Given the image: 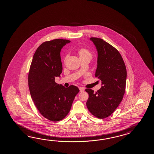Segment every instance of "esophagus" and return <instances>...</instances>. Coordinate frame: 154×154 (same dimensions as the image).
Masks as SVG:
<instances>
[{"mask_svg":"<svg viewBox=\"0 0 154 154\" xmlns=\"http://www.w3.org/2000/svg\"><path fill=\"white\" fill-rule=\"evenodd\" d=\"M79 90H80V92H82V91H84V89L82 87H79Z\"/></svg>","mask_w":154,"mask_h":154,"instance_id":"1","label":"esophagus"}]
</instances>
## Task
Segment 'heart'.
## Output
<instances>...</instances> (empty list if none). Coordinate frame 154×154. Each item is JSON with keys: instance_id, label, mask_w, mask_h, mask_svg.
Wrapping results in <instances>:
<instances>
[{"instance_id": "obj_1", "label": "heart", "mask_w": 154, "mask_h": 154, "mask_svg": "<svg viewBox=\"0 0 154 154\" xmlns=\"http://www.w3.org/2000/svg\"><path fill=\"white\" fill-rule=\"evenodd\" d=\"M78 53H79L80 57H89L90 59H91L93 57L92 53L90 50L87 49L86 48H80L78 50Z\"/></svg>"}]
</instances>
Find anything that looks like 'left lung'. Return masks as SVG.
Returning <instances> with one entry per match:
<instances>
[{
  "instance_id": "1",
  "label": "left lung",
  "mask_w": 154,
  "mask_h": 154,
  "mask_svg": "<svg viewBox=\"0 0 154 154\" xmlns=\"http://www.w3.org/2000/svg\"><path fill=\"white\" fill-rule=\"evenodd\" d=\"M97 47V67L95 77L103 86L94 93L86 89L89 94L86 106L97 118L103 119L111 115L122 102L125 94L126 69L121 54L115 48L104 40L91 37Z\"/></svg>"
}]
</instances>
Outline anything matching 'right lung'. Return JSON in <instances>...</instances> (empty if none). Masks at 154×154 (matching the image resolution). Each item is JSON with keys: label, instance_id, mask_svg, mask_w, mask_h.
<instances>
[{"label": "right lung", "instance_id": "add662e5", "mask_svg": "<svg viewBox=\"0 0 154 154\" xmlns=\"http://www.w3.org/2000/svg\"><path fill=\"white\" fill-rule=\"evenodd\" d=\"M70 42L56 39L42 43L34 54L29 69L28 85L34 104L40 114L51 122H59L66 116L79 92L77 86L65 88L55 82L63 70L61 48Z\"/></svg>", "mask_w": 154, "mask_h": 154}]
</instances>
